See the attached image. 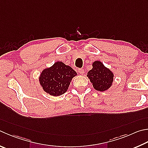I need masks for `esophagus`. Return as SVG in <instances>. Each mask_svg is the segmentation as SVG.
<instances>
[{
	"label": "esophagus",
	"instance_id": "esophagus-1",
	"mask_svg": "<svg viewBox=\"0 0 148 148\" xmlns=\"http://www.w3.org/2000/svg\"><path fill=\"white\" fill-rule=\"evenodd\" d=\"M77 71L79 72L80 74H84V70H83V69H79L78 70H77Z\"/></svg>",
	"mask_w": 148,
	"mask_h": 148
}]
</instances>
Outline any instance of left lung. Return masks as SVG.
<instances>
[{"label":"left lung","instance_id":"obj_1","mask_svg":"<svg viewBox=\"0 0 148 148\" xmlns=\"http://www.w3.org/2000/svg\"><path fill=\"white\" fill-rule=\"evenodd\" d=\"M87 76L96 90L103 92L111 87L114 74L101 61H96L92 63V69L88 72Z\"/></svg>","mask_w":148,"mask_h":148}]
</instances>
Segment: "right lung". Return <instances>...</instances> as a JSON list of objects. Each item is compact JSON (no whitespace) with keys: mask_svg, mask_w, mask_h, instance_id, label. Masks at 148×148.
I'll return each mask as SVG.
<instances>
[{"mask_svg":"<svg viewBox=\"0 0 148 148\" xmlns=\"http://www.w3.org/2000/svg\"><path fill=\"white\" fill-rule=\"evenodd\" d=\"M77 73L71 66L57 61L42 71L39 83L42 89L50 95L58 96L66 92L71 82Z\"/></svg>","mask_w":148,"mask_h":148,"instance_id":"obj_1","label":"right lung"}]
</instances>
